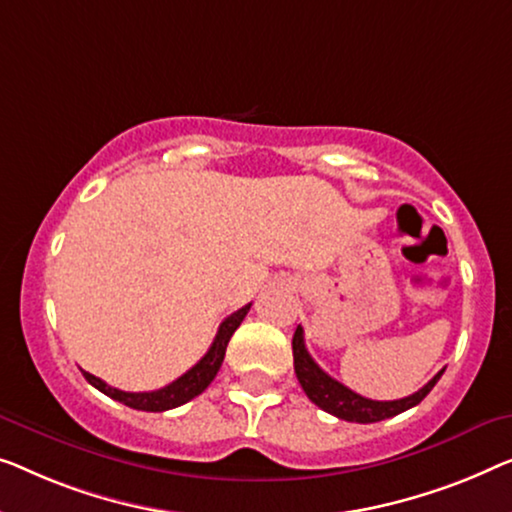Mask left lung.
Here are the masks:
<instances>
[{
    "label": "left lung",
    "mask_w": 512,
    "mask_h": 512,
    "mask_svg": "<svg viewBox=\"0 0 512 512\" xmlns=\"http://www.w3.org/2000/svg\"><path fill=\"white\" fill-rule=\"evenodd\" d=\"M293 365H295V376L302 385V390L307 392V397L314 402L318 409L332 413L339 420H348V422H379L385 418L399 416V413L413 409V406L420 404L422 399L429 395V390L434 388L436 381L441 379L443 369L434 376L427 385H422L418 392L404 397V399H392V402H376V399H367L353 392L351 388H346L339 381L332 379L323 372L321 367L316 365L314 358H311L307 346H305V330L300 328L295 330L293 335Z\"/></svg>",
    "instance_id": "obj_1"
}]
</instances>
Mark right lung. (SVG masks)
Returning <instances> with one entry per match:
<instances>
[{
    "mask_svg": "<svg viewBox=\"0 0 512 512\" xmlns=\"http://www.w3.org/2000/svg\"><path fill=\"white\" fill-rule=\"evenodd\" d=\"M249 307L251 305H244L242 309L235 311V314L228 316L226 321L219 325V332H217V337H214L210 351H207L203 358L189 369L187 374H182L180 379L168 383L166 388H159V390H152V392H124V390L110 388L106 381L96 379V376L90 374V372H83V376L94 385L96 390H101L103 395H108L110 399H117V402L127 404V406H131V409L152 411V413L177 409V406L187 404L189 399L201 395L207 385L214 381V376H217L221 362H224L226 346H228V342H231L233 332L240 328V323L244 321V316H247Z\"/></svg>",
    "mask_w": 512,
    "mask_h": 512,
    "instance_id": "1",
    "label": "right lung"
}]
</instances>
